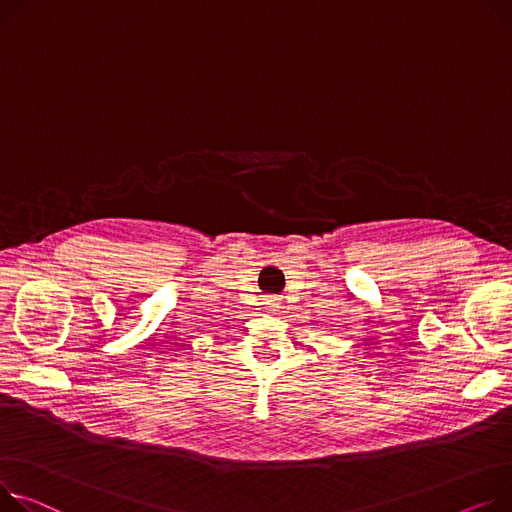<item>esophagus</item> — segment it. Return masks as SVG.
Returning a JSON list of instances; mask_svg holds the SVG:
<instances>
[{
  "instance_id": "esophagus-1",
  "label": "esophagus",
  "mask_w": 512,
  "mask_h": 512,
  "mask_svg": "<svg viewBox=\"0 0 512 512\" xmlns=\"http://www.w3.org/2000/svg\"><path fill=\"white\" fill-rule=\"evenodd\" d=\"M265 304H267L269 311H278V309H280V302H278V300H267Z\"/></svg>"
}]
</instances>
